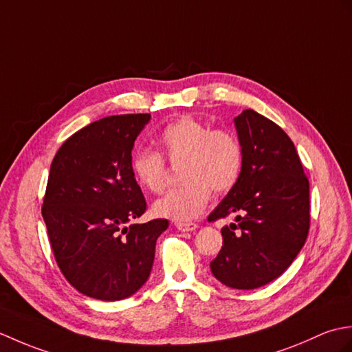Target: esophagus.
I'll return each mask as SVG.
<instances>
[{
    "instance_id": "1",
    "label": "esophagus",
    "mask_w": 352,
    "mask_h": 352,
    "mask_svg": "<svg viewBox=\"0 0 352 352\" xmlns=\"http://www.w3.org/2000/svg\"><path fill=\"white\" fill-rule=\"evenodd\" d=\"M199 226L196 223H176V229L181 232H192L196 230Z\"/></svg>"
}]
</instances>
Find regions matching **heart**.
<instances>
[{"instance_id": "obj_1", "label": "heart", "mask_w": 352, "mask_h": 352, "mask_svg": "<svg viewBox=\"0 0 352 352\" xmlns=\"http://www.w3.org/2000/svg\"><path fill=\"white\" fill-rule=\"evenodd\" d=\"M160 140L171 162H181V185L156 200L153 212L168 220H194L208 205L210 190L230 191L241 176L242 147L228 129H210L209 123L182 116L161 131ZM132 171L143 188L161 192L166 188V161L155 151H140L132 158Z\"/></svg>"}]
</instances>
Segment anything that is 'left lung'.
Here are the masks:
<instances>
[{"mask_svg": "<svg viewBox=\"0 0 352 352\" xmlns=\"http://www.w3.org/2000/svg\"><path fill=\"white\" fill-rule=\"evenodd\" d=\"M235 126L241 176L208 220L236 214V223L221 229L223 247L210 271L229 287L256 289L282 276L306 242L309 181L292 140L278 124L244 110Z\"/></svg>", "mask_w": 352, "mask_h": 352, "instance_id": "left-lung-1", "label": "left lung"}]
</instances>
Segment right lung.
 Segmentation results:
<instances>
[{
	"instance_id": "obj_1",
	"label": "right lung",
	"mask_w": 352,
	"mask_h": 352,
	"mask_svg": "<svg viewBox=\"0 0 352 352\" xmlns=\"http://www.w3.org/2000/svg\"><path fill=\"white\" fill-rule=\"evenodd\" d=\"M151 114L104 117L61 144L42 217L58 268L76 291L102 301L134 295L149 278L166 218L134 224L146 200L132 147Z\"/></svg>"
}]
</instances>
